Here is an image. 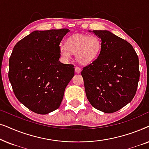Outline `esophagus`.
Masks as SVG:
<instances>
[{
    "label": "esophagus",
    "instance_id": "34e87169",
    "mask_svg": "<svg viewBox=\"0 0 149 149\" xmlns=\"http://www.w3.org/2000/svg\"><path fill=\"white\" fill-rule=\"evenodd\" d=\"M75 72H76L77 73H80L81 72V68H79V67H78V66L75 67Z\"/></svg>",
    "mask_w": 149,
    "mask_h": 149
}]
</instances>
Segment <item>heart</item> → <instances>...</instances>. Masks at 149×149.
Masks as SVG:
<instances>
[{"label":"heart","instance_id":"1","mask_svg":"<svg viewBox=\"0 0 149 149\" xmlns=\"http://www.w3.org/2000/svg\"><path fill=\"white\" fill-rule=\"evenodd\" d=\"M60 54L64 60H70L72 54H76L77 60L82 64L93 62L102 50V42L97 36L89 34H73L60 45Z\"/></svg>","mask_w":149,"mask_h":149}]
</instances>
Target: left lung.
Segmentation results:
<instances>
[{"mask_svg": "<svg viewBox=\"0 0 149 149\" xmlns=\"http://www.w3.org/2000/svg\"><path fill=\"white\" fill-rule=\"evenodd\" d=\"M101 38L99 56L81 71L86 95L95 109L119 111L132 100L140 79L139 60L127 40L107 30H93Z\"/></svg>", "mask_w": 149, "mask_h": 149, "instance_id": "8db88e82", "label": "left lung"}]
</instances>
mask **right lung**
Returning a JSON list of instances; mask_svg holds the SVG:
<instances>
[{
    "label": "right lung",
    "mask_w": 149,
    "mask_h": 149,
    "mask_svg": "<svg viewBox=\"0 0 149 149\" xmlns=\"http://www.w3.org/2000/svg\"><path fill=\"white\" fill-rule=\"evenodd\" d=\"M68 32L67 28L36 30L13 47L9 81L18 100L34 113L45 115L58 109L74 77V65L59 61L60 42Z\"/></svg>",
    "instance_id": "obj_1"
}]
</instances>
